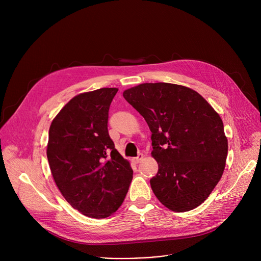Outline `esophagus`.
<instances>
[{
  "instance_id": "34e87169",
  "label": "esophagus",
  "mask_w": 261,
  "mask_h": 261,
  "mask_svg": "<svg viewBox=\"0 0 261 261\" xmlns=\"http://www.w3.org/2000/svg\"><path fill=\"white\" fill-rule=\"evenodd\" d=\"M143 158H144V155H143L142 153H139V155H138V156L132 159V162H133L134 164H139V163L143 160Z\"/></svg>"
}]
</instances>
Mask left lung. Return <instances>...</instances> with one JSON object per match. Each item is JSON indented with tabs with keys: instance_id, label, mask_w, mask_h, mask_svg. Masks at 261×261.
<instances>
[{
	"instance_id": "8db88e82",
	"label": "left lung",
	"mask_w": 261,
	"mask_h": 261,
	"mask_svg": "<svg viewBox=\"0 0 261 261\" xmlns=\"http://www.w3.org/2000/svg\"><path fill=\"white\" fill-rule=\"evenodd\" d=\"M151 131L159 170L150 180L160 202L173 212L196 208L220 181L227 156L222 119L196 91L156 82L122 93Z\"/></svg>"
}]
</instances>
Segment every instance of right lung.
Returning a JSON list of instances; mask_svg holds the SVG:
<instances>
[{
  "label": "right lung",
  "mask_w": 261,
  "mask_h": 261,
  "mask_svg": "<svg viewBox=\"0 0 261 261\" xmlns=\"http://www.w3.org/2000/svg\"><path fill=\"white\" fill-rule=\"evenodd\" d=\"M118 89L82 93L54 118L47 160L53 177L72 207L91 218H107L123 202L133 170L108 131L109 109Z\"/></svg>",
  "instance_id": "1"
}]
</instances>
